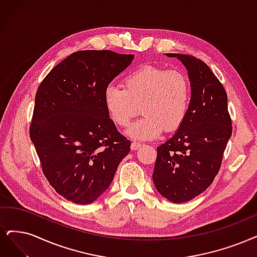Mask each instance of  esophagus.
I'll list each match as a JSON object with an SVG mask.
<instances>
[{
	"label": "esophagus",
	"instance_id": "1",
	"mask_svg": "<svg viewBox=\"0 0 257 257\" xmlns=\"http://www.w3.org/2000/svg\"><path fill=\"white\" fill-rule=\"evenodd\" d=\"M141 146H142V144L138 143V142H132V143H131V150L136 151V150H138Z\"/></svg>",
	"mask_w": 257,
	"mask_h": 257
}]
</instances>
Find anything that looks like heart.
Returning <instances> with one entry per match:
<instances>
[{"mask_svg":"<svg viewBox=\"0 0 257 257\" xmlns=\"http://www.w3.org/2000/svg\"><path fill=\"white\" fill-rule=\"evenodd\" d=\"M123 85H108L103 100L111 119L119 127H127L142 106L144 115L127 130L130 138L151 140L163 129L175 132L182 126L192 98L191 80L184 72L147 64L129 73Z\"/></svg>","mask_w":257,"mask_h":257,"instance_id":"1","label":"heart"}]
</instances>
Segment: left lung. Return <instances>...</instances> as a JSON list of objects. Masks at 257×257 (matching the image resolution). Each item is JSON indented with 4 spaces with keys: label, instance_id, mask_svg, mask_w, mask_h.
<instances>
[{
    "label": "left lung",
    "instance_id": "obj_1",
    "mask_svg": "<svg viewBox=\"0 0 257 257\" xmlns=\"http://www.w3.org/2000/svg\"><path fill=\"white\" fill-rule=\"evenodd\" d=\"M166 56L177 57L185 65L192 98L182 126L157 148L153 179L161 195L183 203L213 183L233 128L226 92L212 70L192 55Z\"/></svg>",
    "mask_w": 257,
    "mask_h": 257
}]
</instances>
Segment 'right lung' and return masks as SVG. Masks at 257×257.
<instances>
[{"label": "right lung", "instance_id": "1", "mask_svg": "<svg viewBox=\"0 0 257 257\" xmlns=\"http://www.w3.org/2000/svg\"><path fill=\"white\" fill-rule=\"evenodd\" d=\"M132 59L109 50L75 52L37 90L30 137L47 181L66 200L98 199L130 151V141L109 117L103 93Z\"/></svg>", "mask_w": 257, "mask_h": 257}]
</instances>
